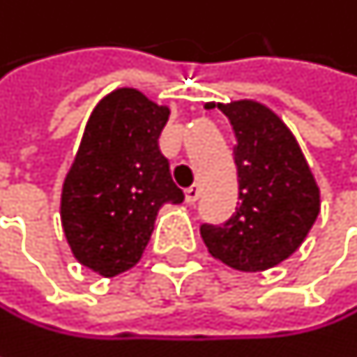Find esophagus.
Listing matches in <instances>:
<instances>
[{"instance_id":"34e87169","label":"esophagus","mask_w":357,"mask_h":357,"mask_svg":"<svg viewBox=\"0 0 357 357\" xmlns=\"http://www.w3.org/2000/svg\"><path fill=\"white\" fill-rule=\"evenodd\" d=\"M183 194H185V202H188V204L196 202V200H198V185H190V188H185V190H183Z\"/></svg>"}]
</instances>
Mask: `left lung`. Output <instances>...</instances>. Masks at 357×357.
I'll use <instances>...</instances> for the list:
<instances>
[{"instance_id": "obj_1", "label": "left lung", "mask_w": 357, "mask_h": 357, "mask_svg": "<svg viewBox=\"0 0 357 357\" xmlns=\"http://www.w3.org/2000/svg\"><path fill=\"white\" fill-rule=\"evenodd\" d=\"M217 107L236 132L240 192L236 213L221 225L202 223L200 236L223 264L266 271L302 246L321 213V192L294 134L271 109L256 101Z\"/></svg>"}]
</instances>
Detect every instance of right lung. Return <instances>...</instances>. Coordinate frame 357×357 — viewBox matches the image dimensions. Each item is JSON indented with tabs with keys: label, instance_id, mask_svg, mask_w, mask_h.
<instances>
[{
	"label": "right lung",
	"instance_id": "1",
	"mask_svg": "<svg viewBox=\"0 0 357 357\" xmlns=\"http://www.w3.org/2000/svg\"><path fill=\"white\" fill-rule=\"evenodd\" d=\"M167 119V107L136 89H119L95 107L84 128L61 190V225L76 260L103 277L132 268L159 208L183 200L159 149Z\"/></svg>",
	"mask_w": 357,
	"mask_h": 357
}]
</instances>
